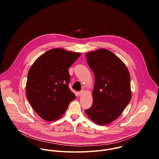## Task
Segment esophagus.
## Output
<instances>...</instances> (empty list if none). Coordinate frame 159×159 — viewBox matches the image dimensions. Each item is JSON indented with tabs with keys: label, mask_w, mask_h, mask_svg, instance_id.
Wrapping results in <instances>:
<instances>
[{
	"label": "esophagus",
	"mask_w": 159,
	"mask_h": 159,
	"mask_svg": "<svg viewBox=\"0 0 159 159\" xmlns=\"http://www.w3.org/2000/svg\"><path fill=\"white\" fill-rule=\"evenodd\" d=\"M84 93H85V91H84V90H81V91L78 92V95H79V96H82V94H84Z\"/></svg>",
	"instance_id": "esophagus-1"
}]
</instances>
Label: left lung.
<instances>
[{
	"instance_id": "obj_1",
	"label": "left lung",
	"mask_w": 159,
	"mask_h": 159,
	"mask_svg": "<svg viewBox=\"0 0 159 159\" xmlns=\"http://www.w3.org/2000/svg\"><path fill=\"white\" fill-rule=\"evenodd\" d=\"M86 58L95 83L92 106L85 111L93 122L105 125L116 120L131 100L129 73L121 60L108 50L89 52Z\"/></svg>"
}]
</instances>
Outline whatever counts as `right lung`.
<instances>
[{
    "label": "right lung",
    "mask_w": 159,
    "mask_h": 159,
    "mask_svg": "<svg viewBox=\"0 0 159 159\" xmlns=\"http://www.w3.org/2000/svg\"><path fill=\"white\" fill-rule=\"evenodd\" d=\"M80 55L62 48L51 49L38 58L31 66L26 97L44 120L53 121L61 118L75 98L69 87V69Z\"/></svg>",
    "instance_id": "right-lung-1"
}]
</instances>
